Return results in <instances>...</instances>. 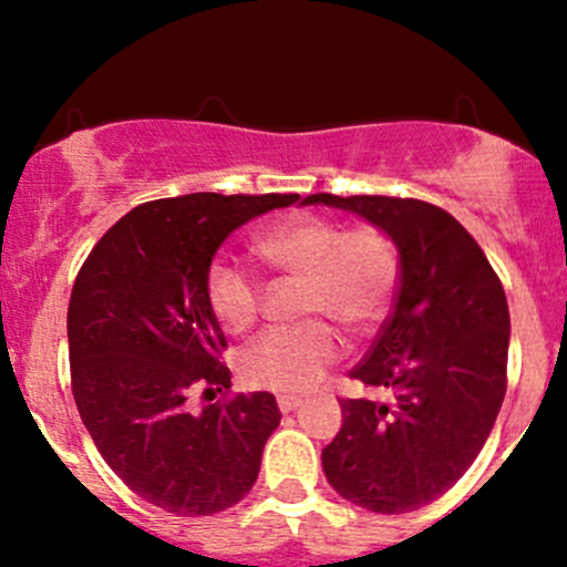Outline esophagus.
<instances>
[{
    "label": "esophagus",
    "mask_w": 567,
    "mask_h": 567,
    "mask_svg": "<svg viewBox=\"0 0 567 567\" xmlns=\"http://www.w3.org/2000/svg\"><path fill=\"white\" fill-rule=\"evenodd\" d=\"M277 405H279V410H282V413H290V410H296L298 405H301V400H298V396H279L277 400Z\"/></svg>",
    "instance_id": "34e87169"
}]
</instances>
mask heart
Segmentation results:
<instances>
[{"instance_id": "heart-1", "label": "heart", "mask_w": 567, "mask_h": 567, "mask_svg": "<svg viewBox=\"0 0 567 567\" xmlns=\"http://www.w3.org/2000/svg\"><path fill=\"white\" fill-rule=\"evenodd\" d=\"M256 252L285 277L301 279V317L292 330H271L239 354L247 386L277 394L315 389L341 354L338 336L322 319L362 336L383 320L396 288V250L373 226L343 229L322 216H292L271 226ZM207 301L231 333L252 328L261 311V288L234 264H216L207 275Z\"/></svg>"}]
</instances>
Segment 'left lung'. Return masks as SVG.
I'll use <instances>...</instances> for the list:
<instances>
[{
	"label": "left lung",
	"instance_id": "left-lung-1",
	"mask_svg": "<svg viewBox=\"0 0 567 567\" xmlns=\"http://www.w3.org/2000/svg\"><path fill=\"white\" fill-rule=\"evenodd\" d=\"M365 218L400 252V288L373 349L351 370L389 400H338L343 426L322 451L338 496L405 514L464 477L506 394L509 306L483 247L437 205L311 194Z\"/></svg>",
	"mask_w": 567,
	"mask_h": 567
}]
</instances>
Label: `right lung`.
Here are the masks:
<instances>
[{"label": "right lung", "instance_id": "add662e5", "mask_svg": "<svg viewBox=\"0 0 567 567\" xmlns=\"http://www.w3.org/2000/svg\"><path fill=\"white\" fill-rule=\"evenodd\" d=\"M298 194H186L133 207L101 237L69 301L76 410L103 461L178 517L243 501L279 426L275 394L188 410L194 386H231L226 336L207 301L213 256L234 229Z\"/></svg>", "mask_w": 567, "mask_h": 567}]
</instances>
